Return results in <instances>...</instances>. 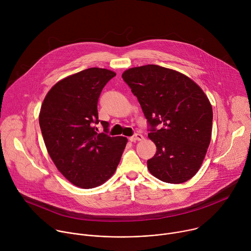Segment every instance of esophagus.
I'll return each instance as SVG.
<instances>
[{"label": "esophagus", "mask_w": 251, "mask_h": 251, "mask_svg": "<svg viewBox=\"0 0 251 251\" xmlns=\"http://www.w3.org/2000/svg\"><path fill=\"white\" fill-rule=\"evenodd\" d=\"M142 139H143V135H142V134H139V133H136V134H134L133 136H131V137L129 138V140H130L131 142L141 141Z\"/></svg>", "instance_id": "34e87169"}]
</instances>
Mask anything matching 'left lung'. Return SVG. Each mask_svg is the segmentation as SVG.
<instances>
[{
	"instance_id": "8db88e82",
	"label": "left lung",
	"mask_w": 251,
	"mask_h": 251,
	"mask_svg": "<svg viewBox=\"0 0 251 251\" xmlns=\"http://www.w3.org/2000/svg\"><path fill=\"white\" fill-rule=\"evenodd\" d=\"M137 97L157 152L147 161L159 180L181 184L193 177L211 137L212 108L201 88L188 76L156 64L133 67L122 75Z\"/></svg>"
}]
</instances>
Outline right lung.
Masks as SVG:
<instances>
[{"label":"right lung","mask_w":251,"mask_h":251,"mask_svg":"<svg viewBox=\"0 0 251 251\" xmlns=\"http://www.w3.org/2000/svg\"><path fill=\"white\" fill-rule=\"evenodd\" d=\"M115 75L104 68L84 69L58 81L42 105L39 120L48 152L58 171L81 189L108 180L126 146L127 138L109 136V123L98 119L100 93Z\"/></svg>","instance_id":"add662e5"}]
</instances>
